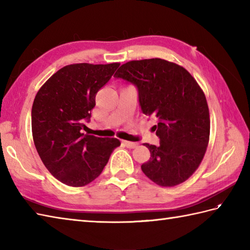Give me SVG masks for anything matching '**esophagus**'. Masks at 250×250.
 Segmentation results:
<instances>
[{"label":"esophagus","mask_w":250,"mask_h":250,"mask_svg":"<svg viewBox=\"0 0 250 250\" xmlns=\"http://www.w3.org/2000/svg\"><path fill=\"white\" fill-rule=\"evenodd\" d=\"M122 144H124L125 147L131 148V149H133V148L137 147V143H132V142H128V141H122Z\"/></svg>","instance_id":"1"}]
</instances>
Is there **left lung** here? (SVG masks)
<instances>
[{"instance_id":"left-lung-1","label":"left lung","mask_w":250,"mask_h":250,"mask_svg":"<svg viewBox=\"0 0 250 250\" xmlns=\"http://www.w3.org/2000/svg\"><path fill=\"white\" fill-rule=\"evenodd\" d=\"M115 78L134 84L143 114L157 117L160 145L144 144L150 159L146 176L162 187L187 180L203 159L209 139V111L202 89L190 73L163 59L130 61Z\"/></svg>"}]
</instances>
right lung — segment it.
Listing matches in <instances>:
<instances>
[{"label":"right lung","mask_w":250,"mask_h":250,"mask_svg":"<svg viewBox=\"0 0 250 250\" xmlns=\"http://www.w3.org/2000/svg\"><path fill=\"white\" fill-rule=\"evenodd\" d=\"M119 63H78L55 73L34 99L32 134L36 150L52 176L71 187L88 185L102 173L117 139L83 134L95 106V95Z\"/></svg>","instance_id":"right-lung-1"}]
</instances>
